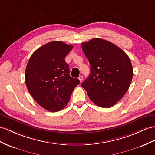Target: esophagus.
I'll use <instances>...</instances> for the list:
<instances>
[{"label": "esophagus", "mask_w": 155, "mask_h": 155, "mask_svg": "<svg viewBox=\"0 0 155 155\" xmlns=\"http://www.w3.org/2000/svg\"><path fill=\"white\" fill-rule=\"evenodd\" d=\"M82 79H83V77H82V76H79V77H78V80L81 81H81H82Z\"/></svg>", "instance_id": "esophagus-1"}]
</instances>
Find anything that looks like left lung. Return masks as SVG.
<instances>
[{"label":"left lung","mask_w":155,"mask_h":155,"mask_svg":"<svg viewBox=\"0 0 155 155\" xmlns=\"http://www.w3.org/2000/svg\"><path fill=\"white\" fill-rule=\"evenodd\" d=\"M82 48L90 64V74L81 86L96 105L109 108L128 91L133 77L130 59L112 42L100 38L82 42Z\"/></svg>","instance_id":"obj_1"}]
</instances>
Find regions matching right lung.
<instances>
[{"label": "right lung", "instance_id": "1", "mask_svg": "<svg viewBox=\"0 0 155 155\" xmlns=\"http://www.w3.org/2000/svg\"><path fill=\"white\" fill-rule=\"evenodd\" d=\"M73 48L61 41L50 42L35 51L27 63V90L37 104L48 111L57 112L65 107L80 83L70 76L65 61Z\"/></svg>", "mask_w": 155, "mask_h": 155}]
</instances>
